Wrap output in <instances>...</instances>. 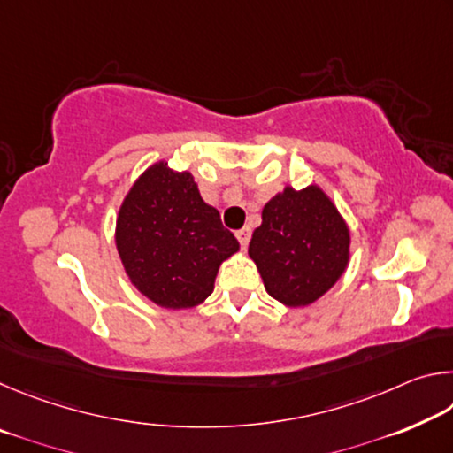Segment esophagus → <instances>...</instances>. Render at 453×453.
<instances>
[{
	"mask_svg": "<svg viewBox=\"0 0 453 453\" xmlns=\"http://www.w3.org/2000/svg\"><path fill=\"white\" fill-rule=\"evenodd\" d=\"M235 235H237V240H240L242 248H243V250L248 248V243H250V237H251V229H250V227H242V229H237Z\"/></svg>",
	"mask_w": 453,
	"mask_h": 453,
	"instance_id": "esophagus-1",
	"label": "esophagus"
}]
</instances>
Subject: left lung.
I'll return each mask as SVG.
<instances>
[{
    "instance_id": "1",
    "label": "left lung",
    "mask_w": 453,
    "mask_h": 453,
    "mask_svg": "<svg viewBox=\"0 0 453 453\" xmlns=\"http://www.w3.org/2000/svg\"><path fill=\"white\" fill-rule=\"evenodd\" d=\"M349 245V227L334 199L311 183L286 186L264 205L248 254L273 300L305 308L348 270Z\"/></svg>"
}]
</instances>
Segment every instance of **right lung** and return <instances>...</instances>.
<instances>
[{"instance_id": "right-lung-1", "label": "right lung", "mask_w": 453, "mask_h": 453, "mask_svg": "<svg viewBox=\"0 0 453 453\" xmlns=\"http://www.w3.org/2000/svg\"><path fill=\"white\" fill-rule=\"evenodd\" d=\"M116 248L132 286L164 310H191L213 291L219 265L240 251L188 170L151 164L119 205Z\"/></svg>"}]
</instances>
